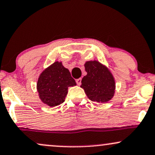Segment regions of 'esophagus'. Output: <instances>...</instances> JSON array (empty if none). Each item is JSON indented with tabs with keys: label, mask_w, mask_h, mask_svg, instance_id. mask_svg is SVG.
<instances>
[{
	"label": "esophagus",
	"mask_w": 155,
	"mask_h": 155,
	"mask_svg": "<svg viewBox=\"0 0 155 155\" xmlns=\"http://www.w3.org/2000/svg\"><path fill=\"white\" fill-rule=\"evenodd\" d=\"M76 84H77L78 85H80L81 84V78H79V79H76Z\"/></svg>",
	"instance_id": "obj_1"
}]
</instances>
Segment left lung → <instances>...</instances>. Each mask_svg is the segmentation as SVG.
<instances>
[{
    "label": "left lung",
    "instance_id": "obj_1",
    "mask_svg": "<svg viewBox=\"0 0 155 155\" xmlns=\"http://www.w3.org/2000/svg\"><path fill=\"white\" fill-rule=\"evenodd\" d=\"M84 67L87 74L81 80V87L88 98L102 103L110 100L115 94V82L110 70L97 61H87Z\"/></svg>",
    "mask_w": 155,
    "mask_h": 155
}]
</instances>
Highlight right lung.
Returning a JSON list of instances; mask_svg holds the SVG:
<instances>
[{
  "label": "right lung",
  "mask_w": 155,
  "mask_h": 155,
  "mask_svg": "<svg viewBox=\"0 0 155 155\" xmlns=\"http://www.w3.org/2000/svg\"><path fill=\"white\" fill-rule=\"evenodd\" d=\"M76 85L68 69L62 63L55 61L39 76L37 89L39 97L50 107H55L65 101L68 87Z\"/></svg>",
  "instance_id": "right-lung-1"
}]
</instances>
